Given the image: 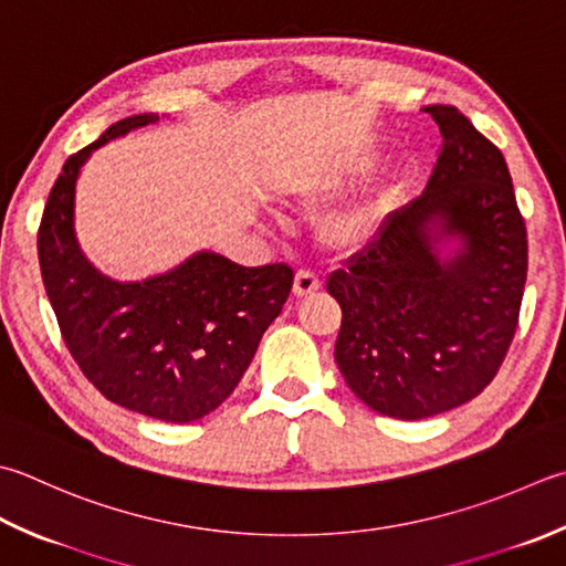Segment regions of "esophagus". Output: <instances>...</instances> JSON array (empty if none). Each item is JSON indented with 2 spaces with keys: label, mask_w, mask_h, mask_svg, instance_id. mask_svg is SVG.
Instances as JSON below:
<instances>
[{
  "label": "esophagus",
  "mask_w": 566,
  "mask_h": 566,
  "mask_svg": "<svg viewBox=\"0 0 566 566\" xmlns=\"http://www.w3.org/2000/svg\"><path fill=\"white\" fill-rule=\"evenodd\" d=\"M318 286H321V280H318V274H314L312 270H298L294 274V294L296 296L312 294L318 290Z\"/></svg>",
  "instance_id": "34e87169"
}]
</instances>
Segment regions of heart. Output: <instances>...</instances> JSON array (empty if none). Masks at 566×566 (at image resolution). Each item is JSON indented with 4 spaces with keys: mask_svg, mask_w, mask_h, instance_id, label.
Returning a JSON list of instances; mask_svg holds the SVG:
<instances>
[{
    "mask_svg": "<svg viewBox=\"0 0 566 566\" xmlns=\"http://www.w3.org/2000/svg\"><path fill=\"white\" fill-rule=\"evenodd\" d=\"M375 220H378V208L375 206H356L340 213L328 216L321 223V238H324L331 248H353L358 245L363 238H368Z\"/></svg>",
    "mask_w": 566,
    "mask_h": 566,
    "instance_id": "heart-1",
    "label": "heart"
}]
</instances>
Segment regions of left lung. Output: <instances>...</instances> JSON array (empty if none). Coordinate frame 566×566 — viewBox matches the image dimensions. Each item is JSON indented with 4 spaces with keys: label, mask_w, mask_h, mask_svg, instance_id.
<instances>
[{
    "label": "left lung",
    "mask_w": 566,
    "mask_h": 566,
    "mask_svg": "<svg viewBox=\"0 0 566 566\" xmlns=\"http://www.w3.org/2000/svg\"><path fill=\"white\" fill-rule=\"evenodd\" d=\"M441 147L424 193L387 216L346 270L336 363L375 412L434 417L491 385L511 348L527 280V230L501 149L453 105H427ZM461 237L439 261L436 242Z\"/></svg>",
    "instance_id": "8db88e82"
}]
</instances>
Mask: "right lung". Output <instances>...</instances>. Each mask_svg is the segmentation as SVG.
I'll return each mask as SVG.
<instances>
[{"mask_svg":"<svg viewBox=\"0 0 566 566\" xmlns=\"http://www.w3.org/2000/svg\"><path fill=\"white\" fill-rule=\"evenodd\" d=\"M132 115L63 164L39 226V264L61 336L99 395L132 412L186 424L235 390L292 292L294 270L240 268L198 252L169 274L119 284L83 258L73 232L81 166L99 144L157 122Z\"/></svg>","mask_w":566,"mask_h":566,"instance_id":"1","label":"right lung"}]
</instances>
